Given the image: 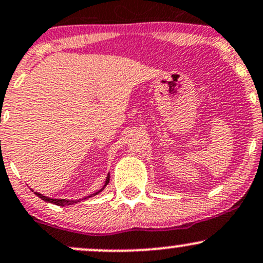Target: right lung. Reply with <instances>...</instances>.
Returning <instances> with one entry per match:
<instances>
[{"label":"right lung","instance_id":"right-lung-1","mask_svg":"<svg viewBox=\"0 0 263 263\" xmlns=\"http://www.w3.org/2000/svg\"><path fill=\"white\" fill-rule=\"evenodd\" d=\"M108 182H109V176H107V178H106V182H105V186H103V189H105V187L107 186ZM103 189H101L99 192L93 193V196H96L97 193H100ZM34 193H36V195L39 196L40 198H42L43 201L51 202V203L57 204V206H70V204H72V203H76V202H80V200H77V201H73V200L68 201V200H60V198H50V197H46V196H43V195H41V193H39V192H34ZM87 197H92V195L91 196H87ZM87 197H86V198H87ZM82 200H85V198H82Z\"/></svg>","mask_w":263,"mask_h":263}]
</instances>
